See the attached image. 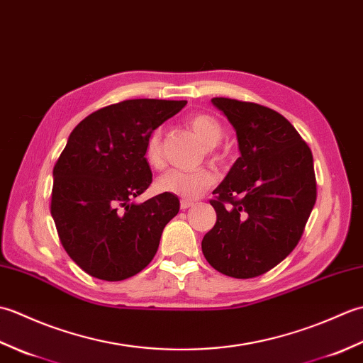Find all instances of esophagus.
Listing matches in <instances>:
<instances>
[{
  "mask_svg": "<svg viewBox=\"0 0 363 363\" xmlns=\"http://www.w3.org/2000/svg\"><path fill=\"white\" fill-rule=\"evenodd\" d=\"M194 204H195V203H194V201H189V199H181V209H182V211L189 209V207H191Z\"/></svg>",
  "mask_w": 363,
  "mask_h": 363,
  "instance_id": "esophagus-1",
  "label": "esophagus"
}]
</instances>
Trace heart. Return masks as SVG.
<instances>
[{"label": "heart", "mask_w": 363, "mask_h": 363, "mask_svg": "<svg viewBox=\"0 0 363 363\" xmlns=\"http://www.w3.org/2000/svg\"><path fill=\"white\" fill-rule=\"evenodd\" d=\"M189 125L194 133L201 138V142L207 146V151L212 152V146L221 140L223 128L217 118L207 113H195L189 118ZM145 159L154 168L164 167V156H162V142L160 134L152 133L145 146ZM217 181V174L212 168L201 167L196 169H177L173 168L162 174L156 181V189L160 194H168L181 198L194 199L203 194L204 190L213 186Z\"/></svg>", "instance_id": "obj_1"}]
</instances>
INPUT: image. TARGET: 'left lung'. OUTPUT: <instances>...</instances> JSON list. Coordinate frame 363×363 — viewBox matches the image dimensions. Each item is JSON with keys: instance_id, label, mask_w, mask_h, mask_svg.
Here are the masks:
<instances>
[{"instance_id": "obj_1", "label": "left lung", "mask_w": 363, "mask_h": 363, "mask_svg": "<svg viewBox=\"0 0 363 363\" xmlns=\"http://www.w3.org/2000/svg\"><path fill=\"white\" fill-rule=\"evenodd\" d=\"M234 126L240 157L211 204L217 223L203 238L217 272L250 279L295 250L317 201L312 151L281 113L256 103L212 98Z\"/></svg>"}]
</instances>
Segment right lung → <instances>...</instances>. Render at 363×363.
<instances>
[{
  "label": "right lung",
  "mask_w": 363,
  "mask_h": 363,
  "mask_svg": "<svg viewBox=\"0 0 363 363\" xmlns=\"http://www.w3.org/2000/svg\"><path fill=\"white\" fill-rule=\"evenodd\" d=\"M186 104L126 99L90 113L68 137L52 169L51 215L64 250L90 276L128 279L156 256L179 199H133L152 182L145 159L150 135Z\"/></svg>",
  "instance_id": "1"
}]
</instances>
